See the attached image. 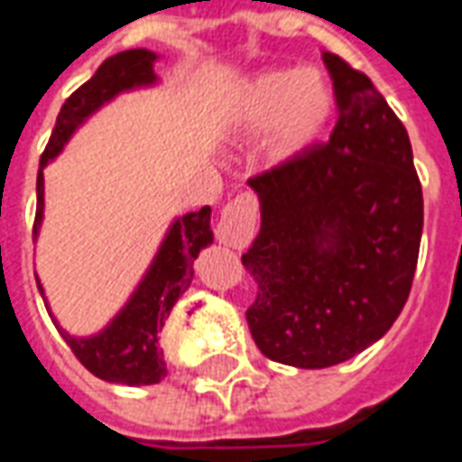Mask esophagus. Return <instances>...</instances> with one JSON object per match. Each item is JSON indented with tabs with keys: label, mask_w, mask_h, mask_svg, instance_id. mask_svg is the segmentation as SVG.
<instances>
[{
	"label": "esophagus",
	"mask_w": 462,
	"mask_h": 462,
	"mask_svg": "<svg viewBox=\"0 0 462 462\" xmlns=\"http://www.w3.org/2000/svg\"><path fill=\"white\" fill-rule=\"evenodd\" d=\"M254 222H257V199L250 192H242L222 208L217 237L222 245H227L232 250H242L253 240Z\"/></svg>",
	"instance_id": "obj_1"
}]
</instances>
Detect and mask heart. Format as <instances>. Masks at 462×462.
Here are the masks:
<instances>
[{
    "mask_svg": "<svg viewBox=\"0 0 462 462\" xmlns=\"http://www.w3.org/2000/svg\"><path fill=\"white\" fill-rule=\"evenodd\" d=\"M332 115V89L315 69H273L253 77L232 99L230 122L240 134L267 133L275 160L295 157L318 140Z\"/></svg>",
    "mask_w": 462,
    "mask_h": 462,
    "instance_id": "b5f03b06",
    "label": "heart"
}]
</instances>
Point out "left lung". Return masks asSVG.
<instances>
[{"mask_svg":"<svg viewBox=\"0 0 462 462\" xmlns=\"http://www.w3.org/2000/svg\"><path fill=\"white\" fill-rule=\"evenodd\" d=\"M337 105L330 142L263 175V227L242 264L257 282L247 325L260 353L320 370L380 340L411 295L422 187L411 137L370 77L322 51Z\"/></svg>","mask_w":462,"mask_h":462,"instance_id":"left-lung-1","label":"left lung"}]
</instances>
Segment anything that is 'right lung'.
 <instances>
[{
    "label": "right lung",
    "instance_id": "add662e5",
    "mask_svg": "<svg viewBox=\"0 0 462 462\" xmlns=\"http://www.w3.org/2000/svg\"><path fill=\"white\" fill-rule=\"evenodd\" d=\"M157 60L154 51L127 50L119 51L99 64L95 77L79 87L60 109L57 125L40 157L37 175V215H34V235L40 230L42 209H44V167L51 157L62 152L64 142L85 122L99 105H105L125 89L140 85H152ZM212 245L209 230V208L205 205L198 212H189L170 227L160 253L154 257L150 273L137 287V292L125 305L109 328L95 337H72L60 328L64 343L72 347L74 357L92 373L107 383L119 385H154L167 375L160 332L177 298L189 287L192 280V260L202 247ZM42 292V287H40Z\"/></svg>",
    "mask_w": 462,
    "mask_h": 462
}]
</instances>
